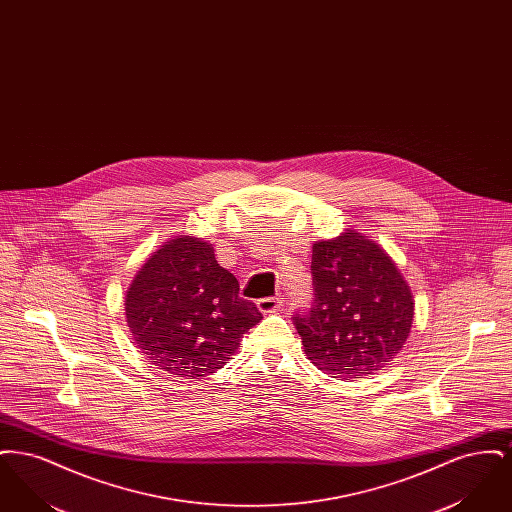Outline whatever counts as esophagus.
Here are the masks:
<instances>
[{"label":"esophagus","mask_w":512,"mask_h":512,"mask_svg":"<svg viewBox=\"0 0 512 512\" xmlns=\"http://www.w3.org/2000/svg\"><path fill=\"white\" fill-rule=\"evenodd\" d=\"M257 307L261 313H274L282 307V297H263L257 301Z\"/></svg>","instance_id":"obj_1"}]
</instances>
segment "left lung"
I'll return each instance as SVG.
<instances>
[{
  "instance_id": "left-lung-1",
  "label": "left lung",
  "mask_w": 512,
  "mask_h": 512,
  "mask_svg": "<svg viewBox=\"0 0 512 512\" xmlns=\"http://www.w3.org/2000/svg\"><path fill=\"white\" fill-rule=\"evenodd\" d=\"M313 303L293 324L309 361L334 378L382 370L413 324L411 290L380 245L347 230L313 245Z\"/></svg>"
}]
</instances>
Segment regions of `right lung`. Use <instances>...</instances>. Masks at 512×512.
Masks as SVG:
<instances>
[{
    "label": "right lung",
    "instance_id": "1",
    "mask_svg": "<svg viewBox=\"0 0 512 512\" xmlns=\"http://www.w3.org/2000/svg\"><path fill=\"white\" fill-rule=\"evenodd\" d=\"M124 305L147 361L190 380L226 365L263 318L255 303L240 297L236 276L217 263L213 245L192 236L165 242L147 259Z\"/></svg>",
    "mask_w": 512,
    "mask_h": 512
}]
</instances>
